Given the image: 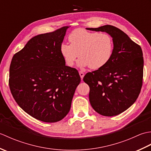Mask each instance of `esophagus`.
<instances>
[{"mask_svg": "<svg viewBox=\"0 0 151 151\" xmlns=\"http://www.w3.org/2000/svg\"><path fill=\"white\" fill-rule=\"evenodd\" d=\"M79 75H80V76H81V79H83V78H84V73L82 71H79Z\"/></svg>", "mask_w": 151, "mask_h": 151, "instance_id": "1", "label": "esophagus"}]
</instances>
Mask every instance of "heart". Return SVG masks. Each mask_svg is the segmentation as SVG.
Wrapping results in <instances>:
<instances>
[{
    "label": "heart",
    "instance_id": "1",
    "mask_svg": "<svg viewBox=\"0 0 151 151\" xmlns=\"http://www.w3.org/2000/svg\"><path fill=\"white\" fill-rule=\"evenodd\" d=\"M69 40L70 44L60 45L61 54L67 66H73L80 56V67L97 70L106 65L113 55L114 43L108 34L78 28L70 34Z\"/></svg>",
    "mask_w": 151,
    "mask_h": 151
}]
</instances>
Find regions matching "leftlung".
I'll return each mask as SVG.
<instances>
[{"instance_id":"obj_1","label":"left lung","mask_w":151,"mask_h":151,"mask_svg":"<svg viewBox=\"0 0 151 151\" xmlns=\"http://www.w3.org/2000/svg\"><path fill=\"white\" fill-rule=\"evenodd\" d=\"M87 30L105 32L114 43L111 58L101 69L84 76L90 88L92 108L104 116H115L130 108L138 97L143 76L142 48L124 32L111 25Z\"/></svg>"}]
</instances>
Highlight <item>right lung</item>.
Returning a JSON list of instances; mask_svg holds the SVG:
<instances>
[{
    "label": "right lung",
    "instance_id": "obj_1",
    "mask_svg": "<svg viewBox=\"0 0 151 151\" xmlns=\"http://www.w3.org/2000/svg\"><path fill=\"white\" fill-rule=\"evenodd\" d=\"M68 28L34 36L14 54L9 67L15 101L30 116L46 123L66 116L81 81L77 70L65 65L60 52Z\"/></svg>",
    "mask_w": 151,
    "mask_h": 151
}]
</instances>
